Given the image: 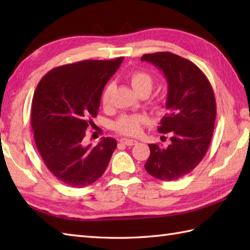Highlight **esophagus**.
I'll return each mask as SVG.
<instances>
[{
  "mask_svg": "<svg viewBox=\"0 0 250 250\" xmlns=\"http://www.w3.org/2000/svg\"><path fill=\"white\" fill-rule=\"evenodd\" d=\"M120 143L124 145H126V146H134L137 144V141L130 140V139H121Z\"/></svg>",
  "mask_w": 250,
  "mask_h": 250,
  "instance_id": "obj_1",
  "label": "esophagus"
}]
</instances>
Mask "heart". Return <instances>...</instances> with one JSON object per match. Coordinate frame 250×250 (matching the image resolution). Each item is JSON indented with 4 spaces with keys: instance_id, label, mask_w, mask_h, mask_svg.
<instances>
[{
    "instance_id": "heart-1",
    "label": "heart",
    "mask_w": 250,
    "mask_h": 250,
    "mask_svg": "<svg viewBox=\"0 0 250 250\" xmlns=\"http://www.w3.org/2000/svg\"><path fill=\"white\" fill-rule=\"evenodd\" d=\"M129 82L131 83L132 88L135 90V92L141 94L148 93L149 94L151 89L153 87V77L151 76L150 73L146 71H134L129 75ZM113 91V84L108 83L106 86L102 94H101V102L104 107L108 106L110 94ZM153 106L159 108L162 106V101L160 99L153 101ZM148 122V117L143 114H125L121 115L118 119L116 120L114 124V129L120 134L124 135H130L134 136L137 135L142 130V126L146 125Z\"/></svg>"
}]
</instances>
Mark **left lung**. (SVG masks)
Listing matches in <instances>:
<instances>
[{
  "mask_svg": "<svg viewBox=\"0 0 250 250\" xmlns=\"http://www.w3.org/2000/svg\"><path fill=\"white\" fill-rule=\"evenodd\" d=\"M142 61L160 68L167 81V114L158 128L171 134V144H149L147 173L171 182L190 173L208 149L216 120L214 90L205 74L194 63L172 52L146 54Z\"/></svg>",
  "mask_w": 250,
  "mask_h": 250,
  "instance_id": "8db88e82",
  "label": "left lung"
}]
</instances>
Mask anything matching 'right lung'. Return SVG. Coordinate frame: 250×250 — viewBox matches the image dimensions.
<instances>
[{
  "instance_id": "right-lung-1",
  "label": "right lung",
  "mask_w": 250,
  "mask_h": 250,
  "mask_svg": "<svg viewBox=\"0 0 250 250\" xmlns=\"http://www.w3.org/2000/svg\"><path fill=\"white\" fill-rule=\"evenodd\" d=\"M124 57L83 60L58 66L41 79L32 100L31 125L47 168L61 182L83 188L99 179L117 147L111 137L86 145L83 137L98 115L101 94Z\"/></svg>"
}]
</instances>
